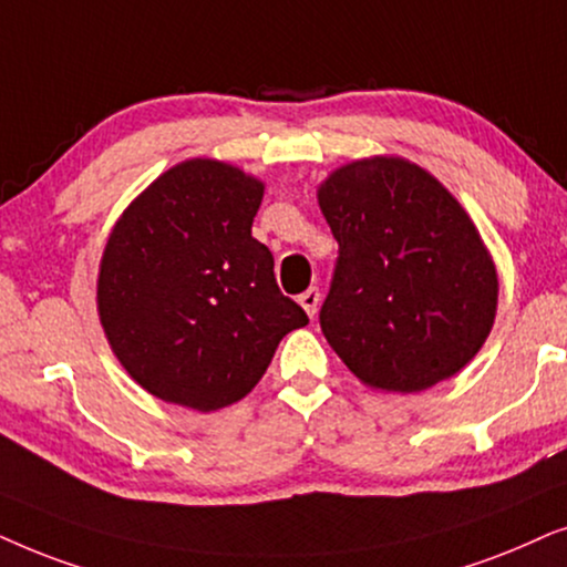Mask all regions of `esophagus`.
I'll return each instance as SVG.
<instances>
[{
    "mask_svg": "<svg viewBox=\"0 0 567 567\" xmlns=\"http://www.w3.org/2000/svg\"><path fill=\"white\" fill-rule=\"evenodd\" d=\"M298 303L303 306L306 313L313 319L316 311H319V303H321V292H319V288H308V290L303 292V296L298 298Z\"/></svg>",
    "mask_w": 567,
    "mask_h": 567,
    "instance_id": "1",
    "label": "esophagus"
}]
</instances>
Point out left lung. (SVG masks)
<instances>
[{"label":"left lung","instance_id":"8db88e82","mask_svg":"<svg viewBox=\"0 0 567 567\" xmlns=\"http://www.w3.org/2000/svg\"><path fill=\"white\" fill-rule=\"evenodd\" d=\"M319 205L339 244L319 323L344 365L399 394L462 371L497 308L495 264L462 205L402 157L342 165Z\"/></svg>","mask_w":567,"mask_h":567}]
</instances>
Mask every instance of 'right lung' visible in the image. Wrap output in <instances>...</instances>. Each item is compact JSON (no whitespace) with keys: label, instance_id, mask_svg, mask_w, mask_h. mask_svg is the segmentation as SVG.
<instances>
[{"label":"right lung","instance_id":"1","mask_svg":"<svg viewBox=\"0 0 567 567\" xmlns=\"http://www.w3.org/2000/svg\"><path fill=\"white\" fill-rule=\"evenodd\" d=\"M264 184L186 161L153 181L105 244L97 313L111 350L163 402L213 412L244 399L279 339L308 323L251 236Z\"/></svg>","mask_w":567,"mask_h":567}]
</instances>
